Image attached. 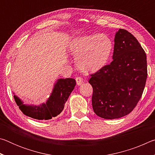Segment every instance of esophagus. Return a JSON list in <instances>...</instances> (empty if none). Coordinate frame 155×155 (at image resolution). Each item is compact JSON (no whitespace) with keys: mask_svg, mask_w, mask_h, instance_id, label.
<instances>
[{"mask_svg":"<svg viewBox=\"0 0 155 155\" xmlns=\"http://www.w3.org/2000/svg\"><path fill=\"white\" fill-rule=\"evenodd\" d=\"M76 81H77V84L78 85H81L83 83V78L82 77H77L76 78Z\"/></svg>","mask_w":155,"mask_h":155,"instance_id":"obj_1","label":"esophagus"}]
</instances>
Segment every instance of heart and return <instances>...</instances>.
I'll return each instance as SVG.
<instances>
[{"label": "heart", "mask_w": 155, "mask_h": 155, "mask_svg": "<svg viewBox=\"0 0 155 155\" xmlns=\"http://www.w3.org/2000/svg\"><path fill=\"white\" fill-rule=\"evenodd\" d=\"M113 44L104 34L79 35L72 39L70 51L76 56V63L84 72L98 70L106 64L111 54Z\"/></svg>", "instance_id": "b5f03b06"}]
</instances>
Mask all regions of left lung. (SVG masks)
Returning <instances> with one entry per match:
<instances>
[{"label": "left lung", "mask_w": 155, "mask_h": 155, "mask_svg": "<svg viewBox=\"0 0 155 155\" xmlns=\"http://www.w3.org/2000/svg\"><path fill=\"white\" fill-rule=\"evenodd\" d=\"M113 61L91 74L94 111L104 119L124 117L140 101L147 78L146 54L132 34L120 28L115 34Z\"/></svg>", "instance_id": "obj_1"}]
</instances>
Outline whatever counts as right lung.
<instances>
[{"instance_id":"1","label":"right lung","mask_w":155,"mask_h":155,"mask_svg":"<svg viewBox=\"0 0 155 155\" xmlns=\"http://www.w3.org/2000/svg\"><path fill=\"white\" fill-rule=\"evenodd\" d=\"M75 85L76 81L74 78H59L54 84L46 103L38 106L25 104L17 96L14 95V97L21 111L27 116L39 120H47L56 117L63 111L65 102Z\"/></svg>"}]
</instances>
